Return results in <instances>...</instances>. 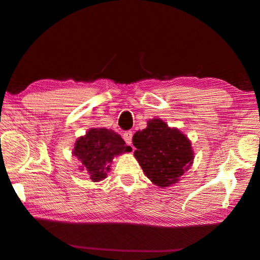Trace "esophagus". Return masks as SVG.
Returning a JSON list of instances; mask_svg holds the SVG:
<instances>
[{
  "label": "esophagus",
  "instance_id": "34e87169",
  "mask_svg": "<svg viewBox=\"0 0 260 260\" xmlns=\"http://www.w3.org/2000/svg\"><path fill=\"white\" fill-rule=\"evenodd\" d=\"M132 136H133L132 131H125L123 133V140L125 141V143L129 145H131V143H132Z\"/></svg>",
  "mask_w": 260,
  "mask_h": 260
}]
</instances>
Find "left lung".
Returning <instances> with one entry per match:
<instances>
[{"mask_svg": "<svg viewBox=\"0 0 260 260\" xmlns=\"http://www.w3.org/2000/svg\"><path fill=\"white\" fill-rule=\"evenodd\" d=\"M132 143L137 148L136 159L145 176L159 187L178 183L193 165L191 141L160 118L149 119L145 129L135 133Z\"/></svg>", "mask_w": 260, "mask_h": 260, "instance_id": "left-lung-1", "label": "left lung"}]
</instances>
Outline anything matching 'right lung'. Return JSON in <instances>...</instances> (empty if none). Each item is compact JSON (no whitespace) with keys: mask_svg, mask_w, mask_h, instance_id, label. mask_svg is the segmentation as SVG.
<instances>
[{"mask_svg":"<svg viewBox=\"0 0 260 260\" xmlns=\"http://www.w3.org/2000/svg\"><path fill=\"white\" fill-rule=\"evenodd\" d=\"M131 151L114 130L91 128L77 139L72 154L80 161L79 169L88 172L92 182H99L107 177L115 157Z\"/></svg>","mask_w":260,"mask_h":260,"instance_id":"add662e5","label":"right lung"}]
</instances>
